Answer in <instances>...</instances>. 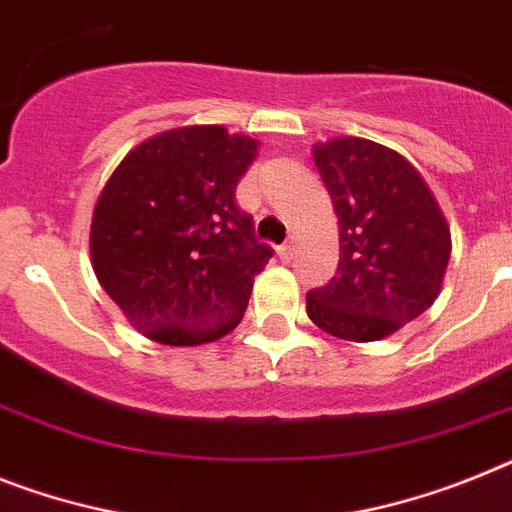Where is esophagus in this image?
I'll list each match as a JSON object with an SVG mask.
<instances>
[{"instance_id": "esophagus-1", "label": "esophagus", "mask_w": 512, "mask_h": 512, "mask_svg": "<svg viewBox=\"0 0 512 512\" xmlns=\"http://www.w3.org/2000/svg\"><path fill=\"white\" fill-rule=\"evenodd\" d=\"M278 257H281L283 263H289V260H294V242H286L278 247Z\"/></svg>"}]
</instances>
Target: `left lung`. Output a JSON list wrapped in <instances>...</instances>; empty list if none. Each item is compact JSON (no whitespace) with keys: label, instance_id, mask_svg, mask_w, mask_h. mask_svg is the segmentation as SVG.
Masks as SVG:
<instances>
[{"label":"left lung","instance_id":"1","mask_svg":"<svg viewBox=\"0 0 512 512\" xmlns=\"http://www.w3.org/2000/svg\"><path fill=\"white\" fill-rule=\"evenodd\" d=\"M338 216V276L307 294V315L343 341H380L440 294L450 229L422 174L364 137L312 150Z\"/></svg>","mask_w":512,"mask_h":512}]
</instances>
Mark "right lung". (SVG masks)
<instances>
[{
	"mask_svg": "<svg viewBox=\"0 0 512 512\" xmlns=\"http://www.w3.org/2000/svg\"><path fill=\"white\" fill-rule=\"evenodd\" d=\"M257 140L197 124L130 150L103 187L90 257L103 291L150 341L197 346L226 336L273 257L236 205Z\"/></svg>",
	"mask_w": 512,
	"mask_h": 512,
	"instance_id": "add662e5",
	"label": "right lung"
}]
</instances>
